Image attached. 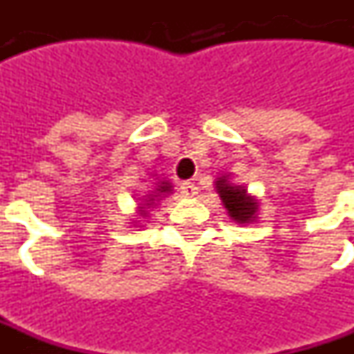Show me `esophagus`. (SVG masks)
I'll use <instances>...</instances> for the list:
<instances>
[{"instance_id": "esophagus-1", "label": "esophagus", "mask_w": 354, "mask_h": 354, "mask_svg": "<svg viewBox=\"0 0 354 354\" xmlns=\"http://www.w3.org/2000/svg\"><path fill=\"white\" fill-rule=\"evenodd\" d=\"M180 193H182V197L192 199V197H195L199 193V187L193 184V182H184V184L180 185Z\"/></svg>"}]
</instances>
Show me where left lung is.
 <instances>
[{
	"label": "left lung",
	"instance_id": "left-lung-1",
	"mask_svg": "<svg viewBox=\"0 0 354 354\" xmlns=\"http://www.w3.org/2000/svg\"><path fill=\"white\" fill-rule=\"evenodd\" d=\"M216 193L220 195L223 207L227 210V216L235 223L248 225L258 220V210H260V201L248 193L245 185L233 184V178L230 174H222L216 178L214 182Z\"/></svg>",
	"mask_w": 354,
	"mask_h": 354
}]
</instances>
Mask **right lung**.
Wrapping results in <instances>:
<instances>
[{
    "mask_svg": "<svg viewBox=\"0 0 354 354\" xmlns=\"http://www.w3.org/2000/svg\"><path fill=\"white\" fill-rule=\"evenodd\" d=\"M153 187L149 189V192L146 193V195H142V197H138V208H136V218L132 220L131 223H134V225H138L140 222H142V218L146 220V218H149V212L153 210L159 203H161L165 197H169L170 193H172V187L174 185L170 184L169 180H165V178H157V174L153 176Z\"/></svg>",
    "mask_w": 354,
    "mask_h": 354,
    "instance_id": "1",
    "label": "right lung"
}]
</instances>
